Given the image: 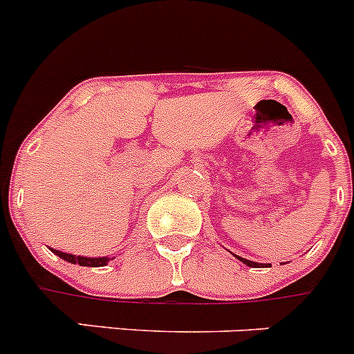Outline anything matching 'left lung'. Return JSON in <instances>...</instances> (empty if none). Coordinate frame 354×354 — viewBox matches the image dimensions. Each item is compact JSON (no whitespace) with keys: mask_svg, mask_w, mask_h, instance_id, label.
<instances>
[{"mask_svg":"<svg viewBox=\"0 0 354 354\" xmlns=\"http://www.w3.org/2000/svg\"><path fill=\"white\" fill-rule=\"evenodd\" d=\"M236 259H239L241 262L244 263V266H250V267H263V263H259V262H252V260H246V259H243V257H237L236 255ZM267 266V263H266Z\"/></svg>","mask_w":354,"mask_h":354,"instance_id":"left-lung-1","label":"left lung"}]
</instances>
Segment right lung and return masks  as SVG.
<instances>
[{"mask_svg": "<svg viewBox=\"0 0 354 354\" xmlns=\"http://www.w3.org/2000/svg\"><path fill=\"white\" fill-rule=\"evenodd\" d=\"M50 252L55 253L57 257H61L62 260L69 263H78V266H84V267H104L108 266V262L113 259H108V257H99V259H91V257H77V255H71V253H62L59 250H54L50 248Z\"/></svg>", "mask_w": 354, "mask_h": 354, "instance_id": "obj_1", "label": "right lung"}]
</instances>
